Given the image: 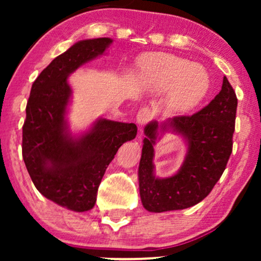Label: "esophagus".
<instances>
[{
  "label": "esophagus",
  "mask_w": 261,
  "mask_h": 261,
  "mask_svg": "<svg viewBox=\"0 0 261 261\" xmlns=\"http://www.w3.org/2000/svg\"><path fill=\"white\" fill-rule=\"evenodd\" d=\"M152 119V112L151 109L148 108H141L140 110L138 112V115H137V122L140 124V126H144L148 122L149 120Z\"/></svg>",
  "instance_id": "obj_1"
}]
</instances>
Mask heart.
<instances>
[{
	"label": "heart",
	"instance_id": "b5f03b06",
	"mask_svg": "<svg viewBox=\"0 0 261 261\" xmlns=\"http://www.w3.org/2000/svg\"><path fill=\"white\" fill-rule=\"evenodd\" d=\"M140 76L156 91L170 90L169 107L185 113L198 105L210 89V77L202 66L176 55L146 53L139 59Z\"/></svg>",
	"mask_w": 261,
	"mask_h": 261
}]
</instances>
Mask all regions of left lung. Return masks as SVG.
Returning a JSON list of instances; mask_svg holds the SVG:
<instances>
[{
	"mask_svg": "<svg viewBox=\"0 0 261 261\" xmlns=\"http://www.w3.org/2000/svg\"><path fill=\"white\" fill-rule=\"evenodd\" d=\"M238 98L227 77L221 91L194 115H181L145 127L146 138L139 164V190L142 205L151 213L180 210L197 204L210 194L226 169L233 148ZM172 131L185 138L187 155L173 176H154V145L158 135Z\"/></svg>",
	"mask_w": 261,
	"mask_h": 261,
	"instance_id": "obj_1",
	"label": "left lung"
}]
</instances>
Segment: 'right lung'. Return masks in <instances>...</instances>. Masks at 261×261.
<instances>
[{"label": "right lung", "instance_id": "add662e5", "mask_svg": "<svg viewBox=\"0 0 261 261\" xmlns=\"http://www.w3.org/2000/svg\"><path fill=\"white\" fill-rule=\"evenodd\" d=\"M113 40H81L41 71L31 89L22 127V156L31 179L42 196L73 212L94 208L107 167L117 149L137 137V124L95 121L80 137L66 121L71 90L67 77L102 56Z\"/></svg>", "mask_w": 261, "mask_h": 261}]
</instances>
